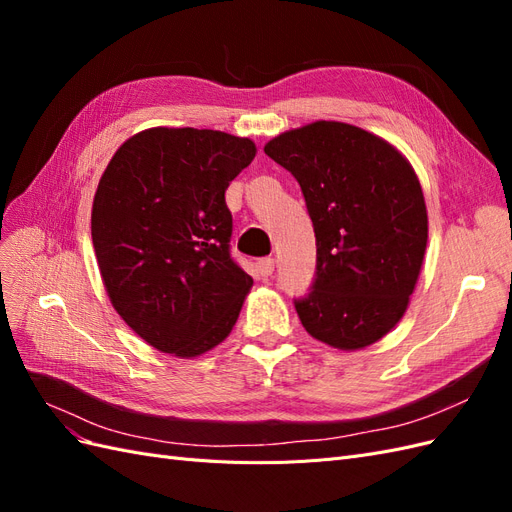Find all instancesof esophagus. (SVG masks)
Instances as JSON below:
<instances>
[{
  "instance_id": "esophagus-1",
  "label": "esophagus",
  "mask_w": 512,
  "mask_h": 512,
  "mask_svg": "<svg viewBox=\"0 0 512 512\" xmlns=\"http://www.w3.org/2000/svg\"><path fill=\"white\" fill-rule=\"evenodd\" d=\"M256 267H258V273H260L262 277H271L273 271H275V260H273V258H260V260L256 262Z\"/></svg>"
}]
</instances>
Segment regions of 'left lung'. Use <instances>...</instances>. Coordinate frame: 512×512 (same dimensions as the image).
I'll list each match as a JSON object with an SVG mask.
<instances>
[{
	"instance_id": "obj_1",
	"label": "left lung",
	"mask_w": 512,
	"mask_h": 512,
	"mask_svg": "<svg viewBox=\"0 0 512 512\" xmlns=\"http://www.w3.org/2000/svg\"><path fill=\"white\" fill-rule=\"evenodd\" d=\"M265 153L299 181L318 265L294 303L305 331L337 350H363L395 329L427 250V207L412 164L382 136L344 121L277 134Z\"/></svg>"
}]
</instances>
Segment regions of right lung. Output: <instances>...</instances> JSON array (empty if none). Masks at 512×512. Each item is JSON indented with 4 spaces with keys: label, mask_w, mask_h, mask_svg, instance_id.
<instances>
[{
    "label": "right lung",
    "mask_w": 512,
    "mask_h": 512,
    "mask_svg": "<svg viewBox=\"0 0 512 512\" xmlns=\"http://www.w3.org/2000/svg\"><path fill=\"white\" fill-rule=\"evenodd\" d=\"M250 138L149 128L108 162L91 239L108 299L149 346L194 359L220 346L254 280L230 258L224 192L252 164Z\"/></svg>",
    "instance_id": "obj_1"
}]
</instances>
